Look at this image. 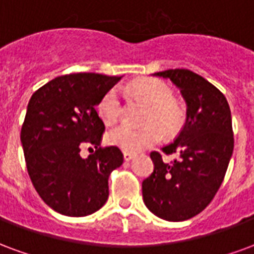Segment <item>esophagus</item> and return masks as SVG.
<instances>
[{"mask_svg": "<svg viewBox=\"0 0 254 254\" xmlns=\"http://www.w3.org/2000/svg\"><path fill=\"white\" fill-rule=\"evenodd\" d=\"M134 157H135V154H131V153H125V154H123V158H125L126 162L131 161L132 158H134Z\"/></svg>", "mask_w": 254, "mask_h": 254, "instance_id": "esophagus-1", "label": "esophagus"}]
</instances>
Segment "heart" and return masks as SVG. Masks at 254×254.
Returning <instances> with one entry per match:
<instances>
[{
	"mask_svg": "<svg viewBox=\"0 0 254 254\" xmlns=\"http://www.w3.org/2000/svg\"><path fill=\"white\" fill-rule=\"evenodd\" d=\"M129 92L150 107L146 116L147 126L135 128L120 125L107 135L109 145L119 147L125 153H138L150 146L157 145L165 134H175L184 125L186 114L179 103L173 100V90L169 85L158 78H142L129 85ZM122 104L116 89H109L100 99L97 114L105 125H112L119 119Z\"/></svg>",
	"mask_w": 254,
	"mask_h": 254,
	"instance_id": "obj_1",
	"label": "heart"
}]
</instances>
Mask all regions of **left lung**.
<instances>
[{"label":"left lung","mask_w":254,"mask_h":254,"mask_svg":"<svg viewBox=\"0 0 254 254\" xmlns=\"http://www.w3.org/2000/svg\"><path fill=\"white\" fill-rule=\"evenodd\" d=\"M154 75L180 89L187 119L177 138L161 149L177 155L175 161L164 162L158 151L150 154L154 172L142 183V195L161 219L187 221L210 204L226 175L234 147L230 107L221 90L190 70L170 68Z\"/></svg>","instance_id":"obj_1"}]
</instances>
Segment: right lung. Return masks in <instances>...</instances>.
Instances as JSON below:
<instances>
[{"mask_svg":"<svg viewBox=\"0 0 254 254\" xmlns=\"http://www.w3.org/2000/svg\"><path fill=\"white\" fill-rule=\"evenodd\" d=\"M122 77L62 75L29 100L21 127L27 169L39 196L59 214L90 215L108 200V177L123 164V154L115 146L100 147L104 123L96 105ZM84 145L96 151L82 159Z\"/></svg>","mask_w":254,"mask_h":254,"instance_id":"1","label":"right lung"}]
</instances>
